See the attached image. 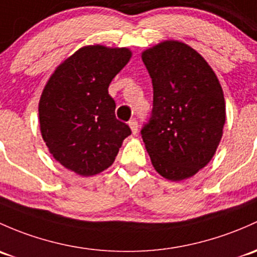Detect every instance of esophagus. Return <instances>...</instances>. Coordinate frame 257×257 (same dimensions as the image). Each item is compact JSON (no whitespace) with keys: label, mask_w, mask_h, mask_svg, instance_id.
<instances>
[{"label":"esophagus","mask_w":257,"mask_h":257,"mask_svg":"<svg viewBox=\"0 0 257 257\" xmlns=\"http://www.w3.org/2000/svg\"><path fill=\"white\" fill-rule=\"evenodd\" d=\"M128 124H129V126H131L133 134H137L138 133V121H137V119H131L128 121Z\"/></svg>","instance_id":"1"}]
</instances>
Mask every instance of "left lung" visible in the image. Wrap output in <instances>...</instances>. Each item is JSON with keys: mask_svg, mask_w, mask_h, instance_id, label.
<instances>
[{"mask_svg": "<svg viewBox=\"0 0 257 257\" xmlns=\"http://www.w3.org/2000/svg\"><path fill=\"white\" fill-rule=\"evenodd\" d=\"M142 59L154 98L140 134L156 171L167 180H185L203 169L219 145L225 123L223 90L207 61L183 43H160Z\"/></svg>", "mask_w": 257, "mask_h": 257, "instance_id": "1", "label": "left lung"}]
</instances>
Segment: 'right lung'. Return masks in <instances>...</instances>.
<instances>
[{"label": "right lung", "mask_w": 257, "mask_h": 257, "mask_svg": "<svg viewBox=\"0 0 257 257\" xmlns=\"http://www.w3.org/2000/svg\"><path fill=\"white\" fill-rule=\"evenodd\" d=\"M131 56L126 48H81L55 70L40 97L43 139L56 161L81 176L108 169L132 134L115 118V102L108 94Z\"/></svg>", "instance_id": "obj_1"}]
</instances>
